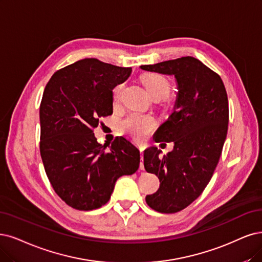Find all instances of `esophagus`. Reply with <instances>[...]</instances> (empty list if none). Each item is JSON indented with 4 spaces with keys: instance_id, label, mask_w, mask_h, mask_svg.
Returning a JSON list of instances; mask_svg holds the SVG:
<instances>
[{
    "instance_id": "esophagus-1",
    "label": "esophagus",
    "mask_w": 262,
    "mask_h": 262,
    "mask_svg": "<svg viewBox=\"0 0 262 262\" xmlns=\"http://www.w3.org/2000/svg\"><path fill=\"white\" fill-rule=\"evenodd\" d=\"M140 169L143 170L144 169V166H143V149H140Z\"/></svg>"
}]
</instances>
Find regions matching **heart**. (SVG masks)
<instances>
[{"mask_svg":"<svg viewBox=\"0 0 262 262\" xmlns=\"http://www.w3.org/2000/svg\"><path fill=\"white\" fill-rule=\"evenodd\" d=\"M141 81L146 87L147 92L153 96H165L169 91V83L165 76L159 73H146L141 77ZM123 89L120 84L114 89V98L118 99ZM156 127V121L149 115L130 114L122 123L121 128L123 132L129 134L136 140H142L147 135Z\"/></svg>","mask_w":262,"mask_h":262,"instance_id":"heart-1","label":"heart"}]
</instances>
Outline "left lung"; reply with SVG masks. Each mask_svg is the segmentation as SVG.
I'll list each match as a JSON object with an SVG mask.
<instances>
[{"instance_id": "obj_1", "label": "left lung", "mask_w": 262, "mask_h": 262, "mask_svg": "<svg viewBox=\"0 0 262 262\" xmlns=\"http://www.w3.org/2000/svg\"><path fill=\"white\" fill-rule=\"evenodd\" d=\"M140 68L173 75L177 82L173 111L156 133V141H172L173 149L164 157L156 147L143 153L144 168L160 179L147 204L172 214L195 201L212 177L228 133V96L221 77L194 57Z\"/></svg>"}]
</instances>
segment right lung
Instances as JSON below:
<instances>
[{"label":"right lung","mask_w":262,"mask_h":262,"mask_svg":"<svg viewBox=\"0 0 262 262\" xmlns=\"http://www.w3.org/2000/svg\"><path fill=\"white\" fill-rule=\"evenodd\" d=\"M130 73L132 68L85 58L55 72L45 87L41 158L55 192L72 208L101 207L115 181L139 167V150L129 140L120 137L106 150L94 135L100 118L113 112V89Z\"/></svg>","instance_id":"right-lung-1"}]
</instances>
